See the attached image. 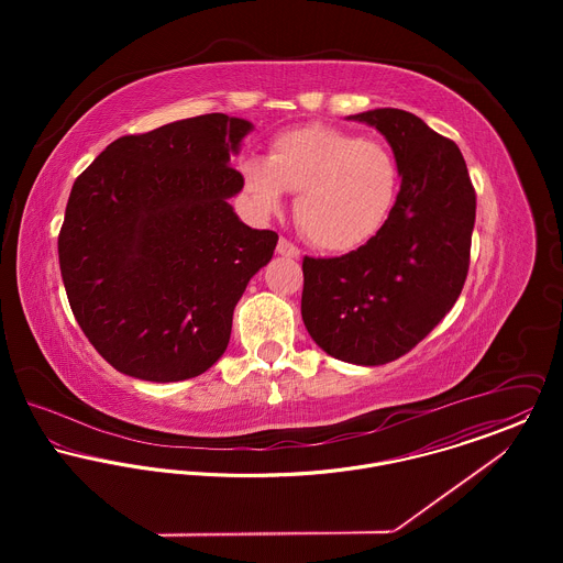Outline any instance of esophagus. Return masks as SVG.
Masks as SVG:
<instances>
[{"label":"esophagus","instance_id":"obj_1","mask_svg":"<svg viewBox=\"0 0 563 563\" xmlns=\"http://www.w3.org/2000/svg\"><path fill=\"white\" fill-rule=\"evenodd\" d=\"M277 253L284 255V257H299L301 255L299 246H295L292 242L286 241V239H279V242H277Z\"/></svg>","mask_w":563,"mask_h":563}]
</instances>
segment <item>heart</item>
Returning a JSON list of instances; mask_svg holds the SVG:
<instances>
[{"instance_id": "b5f03b06", "label": "heart", "mask_w": 563, "mask_h": 563, "mask_svg": "<svg viewBox=\"0 0 563 563\" xmlns=\"http://www.w3.org/2000/svg\"><path fill=\"white\" fill-rule=\"evenodd\" d=\"M244 190L264 214L282 210L286 190L299 192L295 219L324 251H353L386 223L399 188L393 152L377 141L327 125L279 134L268 158L241 164Z\"/></svg>"}]
</instances>
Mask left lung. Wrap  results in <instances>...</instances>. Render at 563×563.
Here are the masks:
<instances>
[{"label": "left lung", "instance_id": "left-lung-1", "mask_svg": "<svg viewBox=\"0 0 563 563\" xmlns=\"http://www.w3.org/2000/svg\"><path fill=\"white\" fill-rule=\"evenodd\" d=\"M393 147L401 188L384 228L340 257L303 260L301 317L335 360L382 366L455 306L471 262L477 197L460 147L399 108L346 117Z\"/></svg>", "mask_w": 563, "mask_h": 563}]
</instances>
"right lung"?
I'll return each instance as SVG.
<instances>
[{
	"label": "right lung",
	"instance_id": "add662e5",
	"mask_svg": "<svg viewBox=\"0 0 563 563\" xmlns=\"http://www.w3.org/2000/svg\"><path fill=\"white\" fill-rule=\"evenodd\" d=\"M251 130L221 112L181 119L117 139L76 179L60 273L84 335L119 373L181 382L225 353L234 308L277 246L230 203Z\"/></svg>",
	"mask_w": 563,
	"mask_h": 563
}]
</instances>
